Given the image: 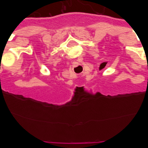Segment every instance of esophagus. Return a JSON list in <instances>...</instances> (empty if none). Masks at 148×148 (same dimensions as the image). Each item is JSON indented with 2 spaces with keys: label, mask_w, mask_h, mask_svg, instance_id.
<instances>
[{
  "label": "esophagus",
  "mask_w": 148,
  "mask_h": 148,
  "mask_svg": "<svg viewBox=\"0 0 148 148\" xmlns=\"http://www.w3.org/2000/svg\"><path fill=\"white\" fill-rule=\"evenodd\" d=\"M74 64H75V62H74Z\"/></svg>",
  "instance_id": "esophagus-1"
}]
</instances>
